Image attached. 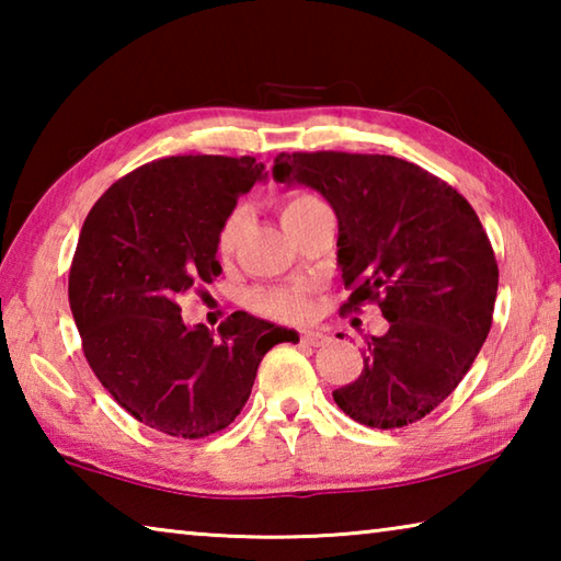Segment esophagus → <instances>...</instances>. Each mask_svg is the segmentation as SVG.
Listing matches in <instances>:
<instances>
[{
	"mask_svg": "<svg viewBox=\"0 0 561 561\" xmlns=\"http://www.w3.org/2000/svg\"><path fill=\"white\" fill-rule=\"evenodd\" d=\"M299 341L304 346H321L327 341V334L324 331H301Z\"/></svg>",
	"mask_w": 561,
	"mask_h": 561,
	"instance_id": "34e87169",
	"label": "esophagus"
}]
</instances>
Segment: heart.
<instances>
[{
	"mask_svg": "<svg viewBox=\"0 0 561 561\" xmlns=\"http://www.w3.org/2000/svg\"><path fill=\"white\" fill-rule=\"evenodd\" d=\"M327 203L317 197L314 193H307V190H294L287 197H284L279 205V217L282 225L294 227L304 217L324 210ZM242 225H244V210L242 207H234V210L227 213V217L217 230V252L222 257H230V254L237 250V242H240L242 234ZM247 304H250L252 311L267 317V319H277V321H297L309 314L311 307V287L307 282H289V284H270V287H257L250 291L247 297Z\"/></svg>",
	"mask_w": 561,
	"mask_h": 561,
	"instance_id": "b5f03b06",
	"label": "heart"
}]
</instances>
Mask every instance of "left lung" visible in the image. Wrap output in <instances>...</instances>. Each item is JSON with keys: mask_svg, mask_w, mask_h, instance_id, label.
Here are the masks:
<instances>
[{"mask_svg": "<svg viewBox=\"0 0 561 561\" xmlns=\"http://www.w3.org/2000/svg\"><path fill=\"white\" fill-rule=\"evenodd\" d=\"M272 175L319 190L334 207L351 289L341 314L376 304L388 319L383 336H366L364 368L336 388V405L368 428L421 421L458 388L490 334L500 272L480 217L445 180L393 156L279 153Z\"/></svg>", "mask_w": 561, "mask_h": 561, "instance_id": "obj_1", "label": "left lung"}]
</instances>
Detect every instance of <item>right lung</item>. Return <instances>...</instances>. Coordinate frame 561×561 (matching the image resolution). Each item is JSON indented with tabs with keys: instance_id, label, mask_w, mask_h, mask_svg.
<instances>
[{
	"instance_id": "1",
	"label": "right lung",
	"mask_w": 561,
	"mask_h": 561,
	"mask_svg": "<svg viewBox=\"0 0 561 561\" xmlns=\"http://www.w3.org/2000/svg\"><path fill=\"white\" fill-rule=\"evenodd\" d=\"M262 170L252 156L160 158L116 180L81 227L69 304L83 356L121 408L173 438L225 431L264 354L297 339L247 311L213 336L187 329L178 307L222 272L217 230Z\"/></svg>"
}]
</instances>
